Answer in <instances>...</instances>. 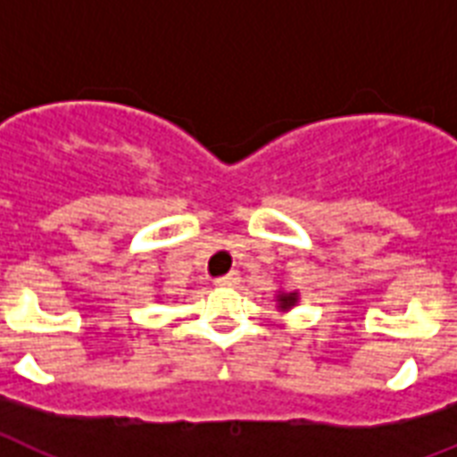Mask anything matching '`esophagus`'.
<instances>
[{"mask_svg": "<svg viewBox=\"0 0 457 457\" xmlns=\"http://www.w3.org/2000/svg\"><path fill=\"white\" fill-rule=\"evenodd\" d=\"M237 272H229V275H222V278L215 279V285L218 287H229V285H237Z\"/></svg>", "mask_w": 457, "mask_h": 457, "instance_id": "esophagus-1", "label": "esophagus"}]
</instances>
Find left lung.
<instances>
[{
    "label": "left lung",
    "instance_id": "obj_1",
    "mask_svg": "<svg viewBox=\"0 0 457 457\" xmlns=\"http://www.w3.org/2000/svg\"><path fill=\"white\" fill-rule=\"evenodd\" d=\"M299 301V292H279L278 294V308L279 311H289Z\"/></svg>",
    "mask_w": 457,
    "mask_h": 457
}]
</instances>
